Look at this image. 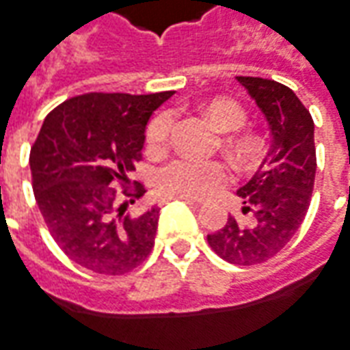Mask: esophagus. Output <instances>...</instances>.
Wrapping results in <instances>:
<instances>
[{
  "instance_id": "esophagus-1",
  "label": "esophagus",
  "mask_w": 350,
  "mask_h": 350,
  "mask_svg": "<svg viewBox=\"0 0 350 350\" xmlns=\"http://www.w3.org/2000/svg\"><path fill=\"white\" fill-rule=\"evenodd\" d=\"M180 200H183V202H187L189 206H193V208H197V206H200V202L199 200H195V199H185V197H178ZM168 200H174L172 197H168V199H165L163 202H168Z\"/></svg>"
}]
</instances>
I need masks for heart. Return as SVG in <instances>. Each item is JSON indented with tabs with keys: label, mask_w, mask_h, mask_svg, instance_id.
Returning a JSON list of instances; mask_svg holds the SVG:
<instances>
[{
	"label": "heart",
	"mask_w": 350,
	"mask_h": 350,
	"mask_svg": "<svg viewBox=\"0 0 350 350\" xmlns=\"http://www.w3.org/2000/svg\"><path fill=\"white\" fill-rule=\"evenodd\" d=\"M204 116L217 131L233 133L241 129L246 121L244 109L237 102L229 98L212 100L204 107ZM172 131V117L170 113H159L148 126L146 142L148 150L153 153L165 151L168 146ZM231 150L237 157H248L254 151V142L250 138H237L231 142ZM227 180L226 165L217 161H195V159H176L161 168L157 183L159 189L170 197H185V199H204L216 193Z\"/></svg>",
	"instance_id": "b5f03b06"
}]
</instances>
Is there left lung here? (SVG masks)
I'll use <instances>...</instances> for the list:
<instances>
[{"label": "left lung", "instance_id": "obj_1", "mask_svg": "<svg viewBox=\"0 0 350 350\" xmlns=\"http://www.w3.org/2000/svg\"><path fill=\"white\" fill-rule=\"evenodd\" d=\"M265 116L271 148L250 182L239 187L248 226L227 217L224 229L208 234L219 258L234 265L263 263L277 256L301 227L317 172L314 123L292 89L261 77H237Z\"/></svg>", "mask_w": 350, "mask_h": 350}]
</instances>
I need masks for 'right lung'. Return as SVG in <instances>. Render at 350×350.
<instances>
[{
  "mask_svg": "<svg viewBox=\"0 0 350 350\" xmlns=\"http://www.w3.org/2000/svg\"><path fill=\"white\" fill-rule=\"evenodd\" d=\"M172 94L89 92L45 117L30 151L33 195L53 239L77 265L124 275L150 256L161 208L129 214L146 187L124 185L142 157L146 124Z\"/></svg>",
  "mask_w": 350,
  "mask_h": 350,
  "instance_id": "right-lung-1",
  "label": "right lung"
}]
</instances>
